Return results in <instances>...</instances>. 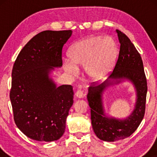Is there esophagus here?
<instances>
[{"instance_id": "esophagus-1", "label": "esophagus", "mask_w": 157, "mask_h": 157, "mask_svg": "<svg viewBox=\"0 0 157 157\" xmlns=\"http://www.w3.org/2000/svg\"><path fill=\"white\" fill-rule=\"evenodd\" d=\"M75 95L77 98H83L85 96V94L84 92L83 91H81V90H78V91H76V93H75Z\"/></svg>"}]
</instances>
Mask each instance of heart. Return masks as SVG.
<instances>
[{
    "label": "heart",
    "mask_w": 157,
    "mask_h": 157,
    "mask_svg": "<svg viewBox=\"0 0 157 157\" xmlns=\"http://www.w3.org/2000/svg\"><path fill=\"white\" fill-rule=\"evenodd\" d=\"M71 59L63 60L65 70L78 74L77 66H85L86 71L94 79L106 76L112 70L118 56L117 44L111 37L90 36L76 42L69 51Z\"/></svg>",
    "instance_id": "b5f03b06"
}]
</instances>
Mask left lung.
Masks as SVG:
<instances>
[{"instance_id": "obj_1", "label": "left lung", "mask_w": 157, "mask_h": 157, "mask_svg": "<svg viewBox=\"0 0 157 157\" xmlns=\"http://www.w3.org/2000/svg\"><path fill=\"white\" fill-rule=\"evenodd\" d=\"M120 43L117 63L109 78L115 82L120 79L132 80L137 91L136 106L133 113L125 120L107 118L102 110L101 95L103 89L113 82L107 80L101 84L90 86L87 98L91 108V119L94 132L98 139L106 141H116L131 136L142 121L145 113L147 82L143 61L138 51L123 32L117 29Z\"/></svg>"}]
</instances>
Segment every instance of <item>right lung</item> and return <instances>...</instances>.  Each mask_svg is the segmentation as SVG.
Here are the masks:
<instances>
[{
	"label": "right lung",
	"instance_id": "obj_1",
	"mask_svg": "<svg viewBox=\"0 0 157 157\" xmlns=\"http://www.w3.org/2000/svg\"><path fill=\"white\" fill-rule=\"evenodd\" d=\"M72 31H44L25 44L12 70L10 99L18 128L33 140L53 141L65 132L73 87L56 86L48 78L63 65L62 51Z\"/></svg>",
	"mask_w": 157,
	"mask_h": 157
}]
</instances>
